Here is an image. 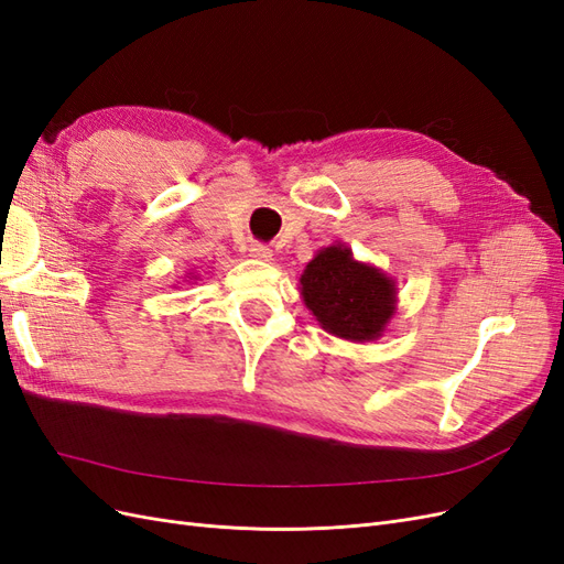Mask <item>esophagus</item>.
<instances>
[{"mask_svg":"<svg viewBox=\"0 0 564 564\" xmlns=\"http://www.w3.org/2000/svg\"><path fill=\"white\" fill-rule=\"evenodd\" d=\"M249 251H251L253 259H259V261H270L272 259V249L268 245H251Z\"/></svg>","mask_w":564,"mask_h":564,"instance_id":"obj_1","label":"esophagus"}]
</instances>
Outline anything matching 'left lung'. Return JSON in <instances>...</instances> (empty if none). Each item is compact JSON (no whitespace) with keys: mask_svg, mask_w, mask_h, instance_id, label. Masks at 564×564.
<instances>
[{"mask_svg":"<svg viewBox=\"0 0 564 564\" xmlns=\"http://www.w3.org/2000/svg\"><path fill=\"white\" fill-rule=\"evenodd\" d=\"M299 292L319 327L350 344L381 338L398 313L395 278L357 261L340 242L322 247L305 263Z\"/></svg>","mask_w":564,"mask_h":564,"instance_id":"8db88e82","label":"left lung"}]
</instances>
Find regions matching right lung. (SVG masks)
<instances>
[{
    "label": "right lung",
    "mask_w": 564,
    "mask_h": 564,
    "mask_svg": "<svg viewBox=\"0 0 564 564\" xmlns=\"http://www.w3.org/2000/svg\"><path fill=\"white\" fill-rule=\"evenodd\" d=\"M195 280H197V275H195V270H191V272H187V275H185V282H187V284H195Z\"/></svg>",
    "instance_id": "right-lung-1"
}]
</instances>
